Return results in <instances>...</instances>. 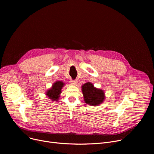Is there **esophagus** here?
Returning <instances> with one entry per match:
<instances>
[{"mask_svg":"<svg viewBox=\"0 0 154 154\" xmlns=\"http://www.w3.org/2000/svg\"><path fill=\"white\" fill-rule=\"evenodd\" d=\"M70 83L72 85H75L77 84V80H71L70 81Z\"/></svg>","mask_w":154,"mask_h":154,"instance_id":"obj_1","label":"esophagus"}]
</instances>
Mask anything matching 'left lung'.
I'll list each match as a JSON object with an SVG mask.
<instances>
[{
    "instance_id": "8db88e82",
    "label": "left lung",
    "mask_w": 154,
    "mask_h": 154,
    "mask_svg": "<svg viewBox=\"0 0 154 154\" xmlns=\"http://www.w3.org/2000/svg\"><path fill=\"white\" fill-rule=\"evenodd\" d=\"M82 91L84 97V100L87 104L91 106H98L103 102L105 96L102 90L98 89L91 82H87L82 87Z\"/></svg>"
}]
</instances>
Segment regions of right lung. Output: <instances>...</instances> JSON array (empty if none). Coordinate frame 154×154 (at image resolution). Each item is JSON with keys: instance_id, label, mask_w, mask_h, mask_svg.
<instances>
[{"instance_id": "add662e5", "label": "right lung", "mask_w": 154, "mask_h": 154, "mask_svg": "<svg viewBox=\"0 0 154 154\" xmlns=\"http://www.w3.org/2000/svg\"><path fill=\"white\" fill-rule=\"evenodd\" d=\"M64 85V83L61 81H57L53 84V86L47 92V95L53 101L57 100L61 93V89Z\"/></svg>"}]
</instances>
